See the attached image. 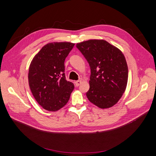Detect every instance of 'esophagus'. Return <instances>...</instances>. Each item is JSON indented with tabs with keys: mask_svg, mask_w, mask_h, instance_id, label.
<instances>
[{
	"mask_svg": "<svg viewBox=\"0 0 156 156\" xmlns=\"http://www.w3.org/2000/svg\"><path fill=\"white\" fill-rule=\"evenodd\" d=\"M81 83H82V81L79 80V81H77L76 82H75V85H76V87H79Z\"/></svg>",
	"mask_w": 156,
	"mask_h": 156,
	"instance_id": "1",
	"label": "esophagus"
}]
</instances>
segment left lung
Here are the masks:
<instances>
[{
	"label": "left lung",
	"mask_w": 156,
	"mask_h": 156,
	"mask_svg": "<svg viewBox=\"0 0 156 156\" xmlns=\"http://www.w3.org/2000/svg\"><path fill=\"white\" fill-rule=\"evenodd\" d=\"M76 47L90 67L88 100L101 108L114 106L124 93L128 79L124 54L104 40H89Z\"/></svg>",
	"instance_id": "8db88e82"
}]
</instances>
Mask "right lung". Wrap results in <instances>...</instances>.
<instances>
[{
    "label": "right lung",
    "instance_id": "1",
    "mask_svg": "<svg viewBox=\"0 0 156 156\" xmlns=\"http://www.w3.org/2000/svg\"><path fill=\"white\" fill-rule=\"evenodd\" d=\"M71 42H53L44 45L31 61L29 84L38 104L57 111L69 100L74 84L66 79L64 61L73 48Z\"/></svg>",
    "mask_w": 156,
    "mask_h": 156
}]
</instances>
